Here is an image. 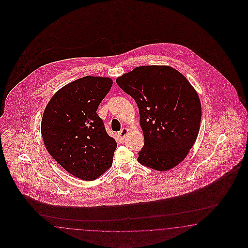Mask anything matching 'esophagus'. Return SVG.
I'll use <instances>...</instances> for the list:
<instances>
[{"instance_id": "obj_1", "label": "esophagus", "mask_w": 248, "mask_h": 248, "mask_svg": "<svg viewBox=\"0 0 248 248\" xmlns=\"http://www.w3.org/2000/svg\"><path fill=\"white\" fill-rule=\"evenodd\" d=\"M129 129L128 128H123L120 132L118 133V137L120 138L121 140H124L126 138Z\"/></svg>"}]
</instances>
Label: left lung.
<instances>
[{
  "label": "left lung",
  "mask_w": 248,
  "mask_h": 248,
  "mask_svg": "<svg viewBox=\"0 0 248 248\" xmlns=\"http://www.w3.org/2000/svg\"><path fill=\"white\" fill-rule=\"evenodd\" d=\"M135 99L144 144L138 162L167 171L186 157L200 129L201 102L187 79L167 65L136 67L116 79Z\"/></svg>",
  "instance_id": "left-lung-1"
}]
</instances>
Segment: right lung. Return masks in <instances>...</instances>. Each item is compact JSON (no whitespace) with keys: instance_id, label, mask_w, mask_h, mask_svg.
Listing matches in <instances>:
<instances>
[{"instance_id":"obj_1","label":"right lung","mask_w":248,"mask_h":248,"mask_svg":"<svg viewBox=\"0 0 248 248\" xmlns=\"http://www.w3.org/2000/svg\"><path fill=\"white\" fill-rule=\"evenodd\" d=\"M112 85L109 77L77 79L53 94L43 114L45 148L68 173L82 180H95L113 164L117 143L96 113Z\"/></svg>"}]
</instances>
